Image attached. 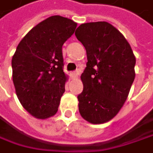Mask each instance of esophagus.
<instances>
[{
  "mask_svg": "<svg viewBox=\"0 0 153 153\" xmlns=\"http://www.w3.org/2000/svg\"><path fill=\"white\" fill-rule=\"evenodd\" d=\"M78 74H79V70H76V71H73V72H71V76H72L73 77H76Z\"/></svg>",
  "mask_w": 153,
  "mask_h": 153,
  "instance_id": "esophagus-1",
  "label": "esophagus"
}]
</instances>
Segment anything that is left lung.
I'll return each mask as SVG.
<instances>
[{"mask_svg": "<svg viewBox=\"0 0 153 153\" xmlns=\"http://www.w3.org/2000/svg\"><path fill=\"white\" fill-rule=\"evenodd\" d=\"M86 50L77 95L81 116L91 123L113 119L127 99L135 77V56L123 34L105 22L81 24L75 32Z\"/></svg>", "mask_w": 153, "mask_h": 153, "instance_id": "1", "label": "left lung"}]
</instances>
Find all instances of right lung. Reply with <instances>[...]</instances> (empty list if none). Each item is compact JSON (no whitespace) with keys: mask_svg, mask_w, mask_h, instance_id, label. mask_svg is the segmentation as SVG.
<instances>
[{"mask_svg":"<svg viewBox=\"0 0 153 153\" xmlns=\"http://www.w3.org/2000/svg\"><path fill=\"white\" fill-rule=\"evenodd\" d=\"M76 28L72 20L51 16L27 33L12 56L16 94L22 106L39 119L58 112L67 81L62 46Z\"/></svg>","mask_w":153,"mask_h":153,"instance_id":"1","label":"right lung"}]
</instances>
